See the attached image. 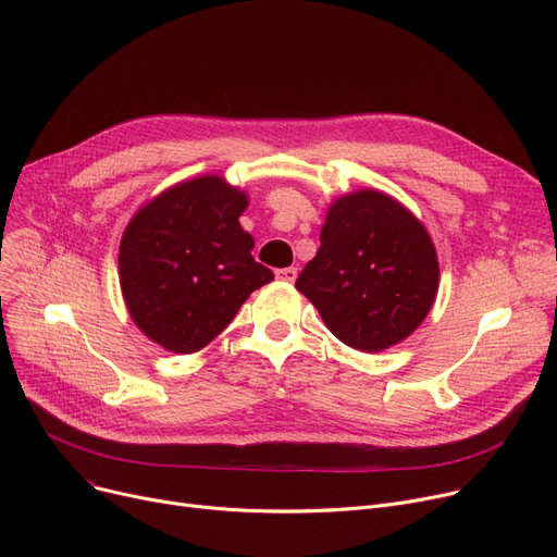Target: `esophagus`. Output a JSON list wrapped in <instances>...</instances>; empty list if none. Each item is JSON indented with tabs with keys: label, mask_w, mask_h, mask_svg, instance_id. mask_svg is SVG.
I'll use <instances>...</instances> for the list:
<instances>
[{
	"label": "esophagus",
	"mask_w": 557,
	"mask_h": 557,
	"mask_svg": "<svg viewBox=\"0 0 557 557\" xmlns=\"http://www.w3.org/2000/svg\"><path fill=\"white\" fill-rule=\"evenodd\" d=\"M275 277L280 280V282H296V277H298V269H294V267H288V269H280V271H275Z\"/></svg>",
	"instance_id": "1"
}]
</instances>
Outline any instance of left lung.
<instances>
[{
  "instance_id": "left-lung-1",
  "label": "left lung",
  "mask_w": 557,
  "mask_h": 557,
  "mask_svg": "<svg viewBox=\"0 0 557 557\" xmlns=\"http://www.w3.org/2000/svg\"><path fill=\"white\" fill-rule=\"evenodd\" d=\"M437 284V252L422 221L393 196L359 189L330 205L296 288L338 341L384 352L422 325Z\"/></svg>"
}]
</instances>
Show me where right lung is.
I'll return each instance as SVG.
<instances>
[{
    "label": "right lung",
    "instance_id": "right-lung-1",
    "mask_svg": "<svg viewBox=\"0 0 557 557\" xmlns=\"http://www.w3.org/2000/svg\"><path fill=\"white\" fill-rule=\"evenodd\" d=\"M246 208V191L221 175H198L135 212L120 244V284L144 336L175 355L198 352L273 280L239 223Z\"/></svg>",
    "mask_w": 557,
    "mask_h": 557
}]
</instances>
